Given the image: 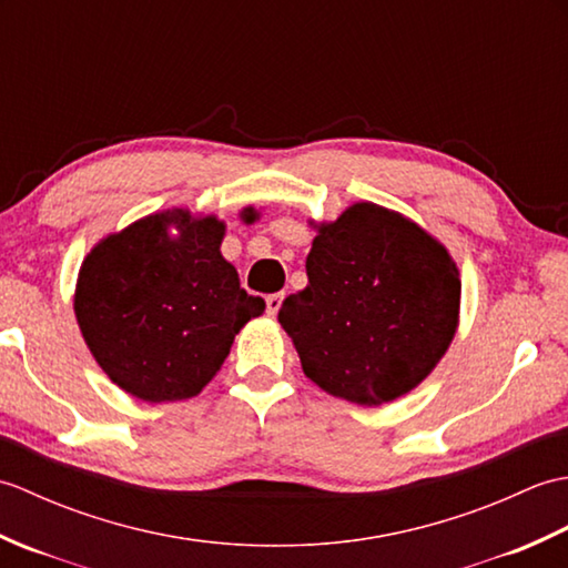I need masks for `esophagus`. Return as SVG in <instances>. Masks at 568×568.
<instances>
[{
  "instance_id": "obj_1",
  "label": "esophagus",
  "mask_w": 568,
  "mask_h": 568,
  "mask_svg": "<svg viewBox=\"0 0 568 568\" xmlns=\"http://www.w3.org/2000/svg\"><path fill=\"white\" fill-rule=\"evenodd\" d=\"M283 293H273V295H268L265 297V312H268L271 317H275L277 315V310H281V305H283Z\"/></svg>"
}]
</instances>
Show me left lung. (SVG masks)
<instances>
[{
    "mask_svg": "<svg viewBox=\"0 0 568 568\" xmlns=\"http://www.w3.org/2000/svg\"><path fill=\"white\" fill-rule=\"evenodd\" d=\"M307 287L277 312L305 376L378 407L425 381L458 327L462 277L449 251L400 212L356 202L317 226Z\"/></svg>",
    "mask_w": 568,
    "mask_h": 568,
    "instance_id": "obj_1",
    "label": "left lung"
}]
</instances>
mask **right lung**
<instances>
[{
    "label": "right lung",
    "mask_w": 568,
    "mask_h": 568,
    "mask_svg": "<svg viewBox=\"0 0 568 568\" xmlns=\"http://www.w3.org/2000/svg\"><path fill=\"white\" fill-rule=\"evenodd\" d=\"M256 210L241 212L246 222ZM179 229L170 234V226ZM224 222L168 210L104 236L80 265L75 317L112 383L143 403L195 397L265 303L222 256Z\"/></svg>",
    "instance_id": "right-lung-1"
}]
</instances>
